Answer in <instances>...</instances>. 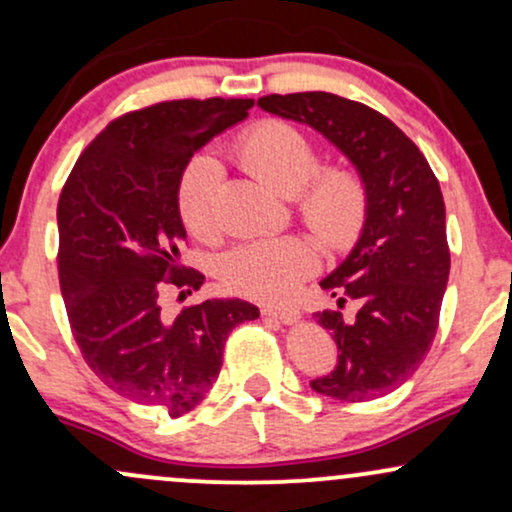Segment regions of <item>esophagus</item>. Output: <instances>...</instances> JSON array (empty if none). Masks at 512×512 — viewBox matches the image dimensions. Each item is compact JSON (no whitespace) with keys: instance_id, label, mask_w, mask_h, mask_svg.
I'll list each match as a JSON object with an SVG mask.
<instances>
[{"instance_id":"obj_1","label":"esophagus","mask_w":512,"mask_h":512,"mask_svg":"<svg viewBox=\"0 0 512 512\" xmlns=\"http://www.w3.org/2000/svg\"><path fill=\"white\" fill-rule=\"evenodd\" d=\"M262 315L264 317H274V320L284 322V325H293V322H298V310L293 308H274V305H262Z\"/></svg>"}]
</instances>
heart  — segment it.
Masks as SVG:
<instances>
[{"label":"heart","instance_id":"obj_1","mask_svg":"<svg viewBox=\"0 0 512 512\" xmlns=\"http://www.w3.org/2000/svg\"><path fill=\"white\" fill-rule=\"evenodd\" d=\"M233 158L250 175L281 195H296L298 216L327 248H346L363 228L368 211L366 182L346 166H317L313 142L284 120H262L233 144ZM221 170L214 158L197 156L178 182L182 226L199 240L219 236L216 195ZM317 255L308 240L269 238L231 250L221 264V281L236 296L281 303L308 279Z\"/></svg>","mask_w":512,"mask_h":512}]
</instances>
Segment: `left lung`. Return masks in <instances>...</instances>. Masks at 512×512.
<instances>
[{"instance_id":"8db88e82","label":"left lung","mask_w":512,"mask_h":512,"mask_svg":"<svg viewBox=\"0 0 512 512\" xmlns=\"http://www.w3.org/2000/svg\"><path fill=\"white\" fill-rule=\"evenodd\" d=\"M267 113L305 122L342 149L368 190L366 226L351 255L322 279V289L358 303L315 313L339 349L337 368L310 387L342 402H368L407 383L438 330L448 286L450 248L438 178L407 134L383 113L325 91L272 93Z\"/></svg>"}]
</instances>
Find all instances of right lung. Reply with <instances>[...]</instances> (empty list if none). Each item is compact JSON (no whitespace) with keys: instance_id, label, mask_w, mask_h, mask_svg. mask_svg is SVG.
<instances>
[{"instance_id":"obj_1","label":"right lung","mask_w":512,"mask_h":512,"mask_svg":"<svg viewBox=\"0 0 512 512\" xmlns=\"http://www.w3.org/2000/svg\"><path fill=\"white\" fill-rule=\"evenodd\" d=\"M252 105L182 98L129 110L86 146L57 202V272L81 356L117 395L173 419L219 378L233 327L260 317L238 298L190 305L175 320L161 313L168 286L190 293L204 284L202 272L180 264L182 170Z\"/></svg>"}]
</instances>
